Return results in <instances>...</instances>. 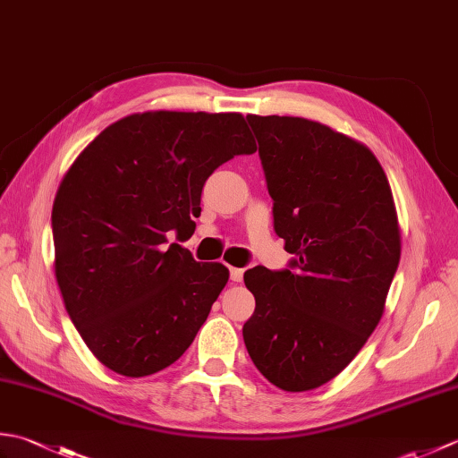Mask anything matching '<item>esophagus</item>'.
Listing matches in <instances>:
<instances>
[{"label": "esophagus", "mask_w": 458, "mask_h": 458, "mask_svg": "<svg viewBox=\"0 0 458 458\" xmlns=\"http://www.w3.org/2000/svg\"><path fill=\"white\" fill-rule=\"evenodd\" d=\"M230 279L234 281V284H240V281L244 279V269H240V267H230Z\"/></svg>", "instance_id": "obj_1"}]
</instances>
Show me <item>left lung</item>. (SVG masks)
Returning <instances> with one entry per match:
<instances>
[{
	"instance_id": "1",
	"label": "left lung",
	"mask_w": 458,
	"mask_h": 458,
	"mask_svg": "<svg viewBox=\"0 0 458 458\" xmlns=\"http://www.w3.org/2000/svg\"><path fill=\"white\" fill-rule=\"evenodd\" d=\"M259 143L274 228L291 269L244 274L256 297L244 343L285 392L330 382L384 315L402 256L392 187L364 143L293 115H248Z\"/></svg>"
}]
</instances>
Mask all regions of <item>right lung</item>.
<instances>
[{
    "label": "right lung",
    "instance_id": "1",
    "mask_svg": "<svg viewBox=\"0 0 458 458\" xmlns=\"http://www.w3.org/2000/svg\"><path fill=\"white\" fill-rule=\"evenodd\" d=\"M256 141L238 112L131 114L86 145L53 204L66 313L112 372L143 377L182 356L226 287L167 232L191 234L204 181Z\"/></svg>",
    "mask_w": 458,
    "mask_h": 458
}]
</instances>
